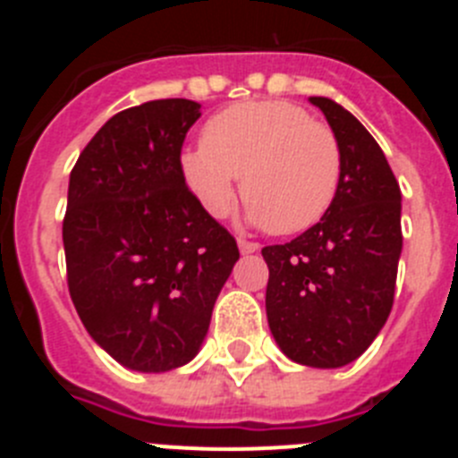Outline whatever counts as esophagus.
I'll list each match as a JSON object with an SVG mask.
<instances>
[{
    "mask_svg": "<svg viewBox=\"0 0 458 458\" xmlns=\"http://www.w3.org/2000/svg\"><path fill=\"white\" fill-rule=\"evenodd\" d=\"M238 250H241L242 254H252V252H257L259 245L252 241H245V238H238Z\"/></svg>",
    "mask_w": 458,
    "mask_h": 458,
    "instance_id": "obj_1",
    "label": "esophagus"
}]
</instances>
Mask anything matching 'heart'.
I'll return each mask as SVG.
<instances>
[{
    "label": "heart",
    "instance_id": "obj_1",
    "mask_svg": "<svg viewBox=\"0 0 458 458\" xmlns=\"http://www.w3.org/2000/svg\"><path fill=\"white\" fill-rule=\"evenodd\" d=\"M181 172L199 204L225 217L236 179L252 225L289 236L317 225L342 179V147L327 123L286 100H257L206 121L201 147L181 156Z\"/></svg>",
    "mask_w": 458,
    "mask_h": 458
}]
</instances>
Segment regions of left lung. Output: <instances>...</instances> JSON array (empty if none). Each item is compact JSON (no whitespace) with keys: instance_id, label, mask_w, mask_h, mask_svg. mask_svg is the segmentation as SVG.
<instances>
[{"instance_id":"1","label":"left lung","mask_w":458,"mask_h":458,"mask_svg":"<svg viewBox=\"0 0 458 458\" xmlns=\"http://www.w3.org/2000/svg\"><path fill=\"white\" fill-rule=\"evenodd\" d=\"M342 147V179L321 222L261 250L270 277L266 314L289 360L337 369L386 326L402 257V190L374 137L349 109L311 96Z\"/></svg>"}]
</instances>
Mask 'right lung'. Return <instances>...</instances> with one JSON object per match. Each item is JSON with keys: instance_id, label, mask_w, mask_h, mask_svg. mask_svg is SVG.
Listing matches in <instances>:
<instances>
[{"instance_id": "add662e5", "label": "right lung", "mask_w": 458, "mask_h": 458, "mask_svg": "<svg viewBox=\"0 0 458 458\" xmlns=\"http://www.w3.org/2000/svg\"><path fill=\"white\" fill-rule=\"evenodd\" d=\"M201 105L151 100L100 128L68 181V291L87 333L132 371L199 353L238 245L185 185L181 147Z\"/></svg>"}]
</instances>
